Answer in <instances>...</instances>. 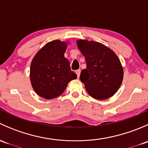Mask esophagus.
<instances>
[{
	"label": "esophagus",
	"instance_id": "esophagus-1",
	"mask_svg": "<svg viewBox=\"0 0 148 148\" xmlns=\"http://www.w3.org/2000/svg\"><path fill=\"white\" fill-rule=\"evenodd\" d=\"M80 73H81V71L80 70H77V71H76V74H77V78H79L80 77Z\"/></svg>",
	"mask_w": 148,
	"mask_h": 148
}]
</instances>
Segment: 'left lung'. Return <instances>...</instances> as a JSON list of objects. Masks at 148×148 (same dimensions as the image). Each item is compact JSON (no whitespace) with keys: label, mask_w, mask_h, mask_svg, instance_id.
Instances as JSON below:
<instances>
[{"label":"left lung","mask_w":148,"mask_h":148,"mask_svg":"<svg viewBox=\"0 0 148 148\" xmlns=\"http://www.w3.org/2000/svg\"><path fill=\"white\" fill-rule=\"evenodd\" d=\"M77 47L84 56L86 69L80 74L87 93L94 99L104 100L120 89L124 77L123 67L115 53L99 42L79 39Z\"/></svg>","instance_id":"left-lung-1"}]
</instances>
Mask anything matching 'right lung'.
<instances>
[{"label": "right lung", "mask_w": 148, "mask_h": 148, "mask_svg": "<svg viewBox=\"0 0 148 148\" xmlns=\"http://www.w3.org/2000/svg\"><path fill=\"white\" fill-rule=\"evenodd\" d=\"M66 41L54 40L44 45L33 58L30 81L36 93L51 99L60 96L68 83L77 79L71 71L69 61L64 57Z\"/></svg>", "instance_id": "obj_1"}]
</instances>
